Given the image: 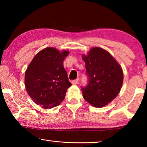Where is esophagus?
I'll list each match as a JSON object with an SVG mask.
<instances>
[{"instance_id":"34e87169","label":"esophagus","mask_w":147,"mask_h":147,"mask_svg":"<svg viewBox=\"0 0 147 147\" xmlns=\"http://www.w3.org/2000/svg\"><path fill=\"white\" fill-rule=\"evenodd\" d=\"M71 83H72V84H73V85H77V84H78V83H79V79L78 78L75 80L72 81Z\"/></svg>"}]
</instances>
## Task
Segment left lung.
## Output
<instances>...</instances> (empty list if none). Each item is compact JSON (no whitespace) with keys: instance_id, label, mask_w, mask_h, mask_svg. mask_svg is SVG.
<instances>
[{"instance_id":"8db88e82","label":"left lung","mask_w":147,"mask_h":147,"mask_svg":"<svg viewBox=\"0 0 147 147\" xmlns=\"http://www.w3.org/2000/svg\"><path fill=\"white\" fill-rule=\"evenodd\" d=\"M85 62L88 84L82 87L83 96L95 107H102L119 93L123 82V72L114 58L104 49L94 47L86 56Z\"/></svg>"}]
</instances>
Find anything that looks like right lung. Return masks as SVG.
<instances>
[{
  "label": "right lung",
  "mask_w": 147,
  "mask_h": 147,
  "mask_svg": "<svg viewBox=\"0 0 147 147\" xmlns=\"http://www.w3.org/2000/svg\"><path fill=\"white\" fill-rule=\"evenodd\" d=\"M69 54L48 47L37 54L25 72V87L37 105L44 109L56 107L64 99L71 83L69 82L63 61Z\"/></svg>",
  "instance_id": "right-lung-1"
}]
</instances>
